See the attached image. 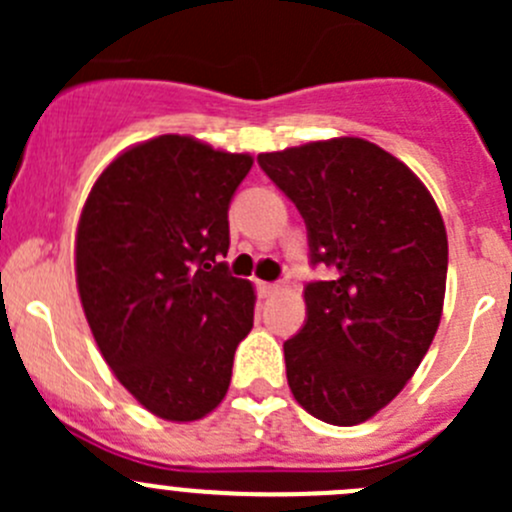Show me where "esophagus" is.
Returning a JSON list of instances; mask_svg holds the SVG:
<instances>
[{
	"instance_id": "1",
	"label": "esophagus",
	"mask_w": 512,
	"mask_h": 512,
	"mask_svg": "<svg viewBox=\"0 0 512 512\" xmlns=\"http://www.w3.org/2000/svg\"><path fill=\"white\" fill-rule=\"evenodd\" d=\"M257 292H260V297H270L277 292V285L275 282H257Z\"/></svg>"
}]
</instances>
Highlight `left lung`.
I'll return each instance as SVG.
<instances>
[{"label":"left lung","mask_w":512,"mask_h":512,"mask_svg":"<svg viewBox=\"0 0 512 512\" xmlns=\"http://www.w3.org/2000/svg\"><path fill=\"white\" fill-rule=\"evenodd\" d=\"M267 178L307 225V319L285 342L287 381L314 418L354 426L414 376L443 312L448 240L426 185L364 138L260 153Z\"/></svg>","instance_id":"obj_1"}]
</instances>
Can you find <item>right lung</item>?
I'll use <instances>...</instances> for the list:
<instances>
[{"label": "right lung", "mask_w": 512, "mask_h": 512, "mask_svg": "<svg viewBox=\"0 0 512 512\" xmlns=\"http://www.w3.org/2000/svg\"><path fill=\"white\" fill-rule=\"evenodd\" d=\"M252 168L190 136L128 148L91 188L76 232V285L116 379L165 421H198L225 399L255 289L220 262L227 210Z\"/></svg>", "instance_id": "1"}]
</instances>
